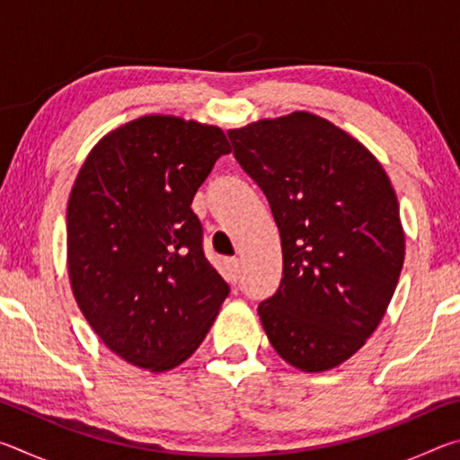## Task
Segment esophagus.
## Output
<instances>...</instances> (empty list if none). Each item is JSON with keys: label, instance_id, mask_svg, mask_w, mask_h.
Instances as JSON below:
<instances>
[{"label": "esophagus", "instance_id": "esophagus-1", "mask_svg": "<svg viewBox=\"0 0 460 460\" xmlns=\"http://www.w3.org/2000/svg\"><path fill=\"white\" fill-rule=\"evenodd\" d=\"M225 270H227V276L231 282H237L239 279V274H241V263L237 258H229L225 260Z\"/></svg>", "mask_w": 460, "mask_h": 460}]
</instances>
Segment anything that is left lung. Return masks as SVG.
<instances>
[{
  "instance_id": "1",
  "label": "left lung",
  "mask_w": 460,
  "mask_h": 460,
  "mask_svg": "<svg viewBox=\"0 0 460 460\" xmlns=\"http://www.w3.org/2000/svg\"><path fill=\"white\" fill-rule=\"evenodd\" d=\"M233 155L270 202L282 279L258 313L302 371L337 367L377 329L403 266L392 182L345 131L310 113L231 129Z\"/></svg>"
}]
</instances>
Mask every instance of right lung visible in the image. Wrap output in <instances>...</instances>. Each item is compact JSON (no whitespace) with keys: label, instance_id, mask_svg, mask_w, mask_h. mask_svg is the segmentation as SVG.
Listing matches in <instances>:
<instances>
[{"label":"right lung","instance_id":"add662e5","mask_svg":"<svg viewBox=\"0 0 460 460\" xmlns=\"http://www.w3.org/2000/svg\"><path fill=\"white\" fill-rule=\"evenodd\" d=\"M231 146L219 128L147 115L93 147L66 208L68 276L99 339L137 367L189 359L229 296L192 199Z\"/></svg>","mask_w":460,"mask_h":460}]
</instances>
